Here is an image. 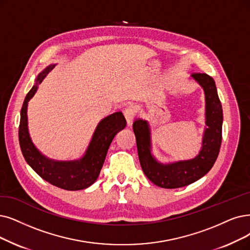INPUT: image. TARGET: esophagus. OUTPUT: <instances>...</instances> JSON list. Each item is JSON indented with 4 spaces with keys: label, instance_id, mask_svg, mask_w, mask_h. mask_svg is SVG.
Listing matches in <instances>:
<instances>
[{
    "label": "esophagus",
    "instance_id": "34e87169",
    "mask_svg": "<svg viewBox=\"0 0 250 250\" xmlns=\"http://www.w3.org/2000/svg\"><path fill=\"white\" fill-rule=\"evenodd\" d=\"M124 116H125V119H126L127 125L131 126L133 120H134V117H135L134 109L132 107H126L124 109Z\"/></svg>",
    "mask_w": 250,
    "mask_h": 250
}]
</instances>
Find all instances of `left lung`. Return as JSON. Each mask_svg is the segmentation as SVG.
<instances>
[{
	"mask_svg": "<svg viewBox=\"0 0 250 250\" xmlns=\"http://www.w3.org/2000/svg\"><path fill=\"white\" fill-rule=\"evenodd\" d=\"M192 78L205 94V130L199 154L191 160L163 164L151 153V129L146 121L137 119L133 123L139 162L146 176L164 188L186 187L203 177L216 161L222 145L223 108L214 80L207 74L196 73Z\"/></svg>",
	"mask_w": 250,
	"mask_h": 250,
	"instance_id": "obj_1",
	"label": "left lung"
}]
</instances>
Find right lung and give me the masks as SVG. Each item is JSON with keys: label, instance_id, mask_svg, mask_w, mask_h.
<instances>
[{"label": "right lung", "instance_id": "1", "mask_svg": "<svg viewBox=\"0 0 250 250\" xmlns=\"http://www.w3.org/2000/svg\"><path fill=\"white\" fill-rule=\"evenodd\" d=\"M55 64L49 65L36 79V84L26 94L21 112L19 145L27 164L46 182L67 191H78L90 187L97 179L106 157L109 145L115 135L126 127V120L121 112L103 119L98 123L92 139L84 156L74 161H55L38 151L33 144L27 128V103L37 92L38 84Z\"/></svg>", "mask_w": 250, "mask_h": 250}]
</instances>
